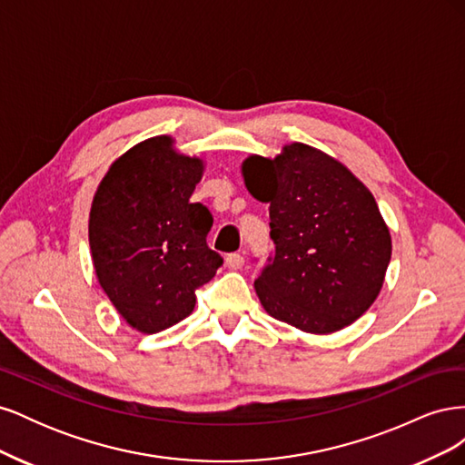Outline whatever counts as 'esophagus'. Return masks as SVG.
<instances>
[{"label":"esophagus","mask_w":465,"mask_h":465,"mask_svg":"<svg viewBox=\"0 0 465 465\" xmlns=\"http://www.w3.org/2000/svg\"><path fill=\"white\" fill-rule=\"evenodd\" d=\"M224 263H227L229 270H241L244 265V256L238 254V252H232V254H227V258H224Z\"/></svg>","instance_id":"obj_1"}]
</instances>
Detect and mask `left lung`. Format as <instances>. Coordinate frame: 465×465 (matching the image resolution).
Instances as JSON below:
<instances>
[{
  "label": "left lung",
  "mask_w": 465,
  "mask_h": 465,
  "mask_svg": "<svg viewBox=\"0 0 465 465\" xmlns=\"http://www.w3.org/2000/svg\"><path fill=\"white\" fill-rule=\"evenodd\" d=\"M248 192L270 203L275 254L254 281L265 312L331 333L369 311L384 283L391 238L369 188L311 145L242 164Z\"/></svg>",
  "instance_id": "left-lung-1"
}]
</instances>
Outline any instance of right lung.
<instances>
[{
    "mask_svg": "<svg viewBox=\"0 0 465 465\" xmlns=\"http://www.w3.org/2000/svg\"><path fill=\"white\" fill-rule=\"evenodd\" d=\"M151 137L110 166L93 198L89 244L103 291L132 328L157 333L192 314L223 258L207 246L209 209L192 203L203 161Z\"/></svg>",
    "mask_w": 465,
    "mask_h": 465,
    "instance_id": "right-lung-1",
    "label": "right lung"
}]
</instances>
